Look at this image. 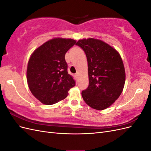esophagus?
<instances>
[{
    "mask_svg": "<svg viewBox=\"0 0 151 151\" xmlns=\"http://www.w3.org/2000/svg\"><path fill=\"white\" fill-rule=\"evenodd\" d=\"M77 76H78V74H75V77H77Z\"/></svg>",
    "mask_w": 151,
    "mask_h": 151,
    "instance_id": "34e87169",
    "label": "esophagus"
}]
</instances>
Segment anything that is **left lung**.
Instances as JSON below:
<instances>
[{
  "instance_id": "1",
  "label": "left lung",
  "mask_w": 151,
  "mask_h": 151,
  "mask_svg": "<svg viewBox=\"0 0 151 151\" xmlns=\"http://www.w3.org/2000/svg\"><path fill=\"white\" fill-rule=\"evenodd\" d=\"M88 60L89 86L82 92L85 103L98 110L108 108L122 94L125 82L123 60L116 50L98 39L79 40Z\"/></svg>"
}]
</instances>
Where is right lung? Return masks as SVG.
<instances>
[{
	"label": "right lung",
	"mask_w": 151,
	"mask_h": 151,
	"mask_svg": "<svg viewBox=\"0 0 151 151\" xmlns=\"http://www.w3.org/2000/svg\"><path fill=\"white\" fill-rule=\"evenodd\" d=\"M76 43L71 38H54L31 54L27 67V82L32 94L43 104L62 101L75 86V81L67 72L65 55Z\"/></svg>",
	"instance_id": "add662e5"
}]
</instances>
